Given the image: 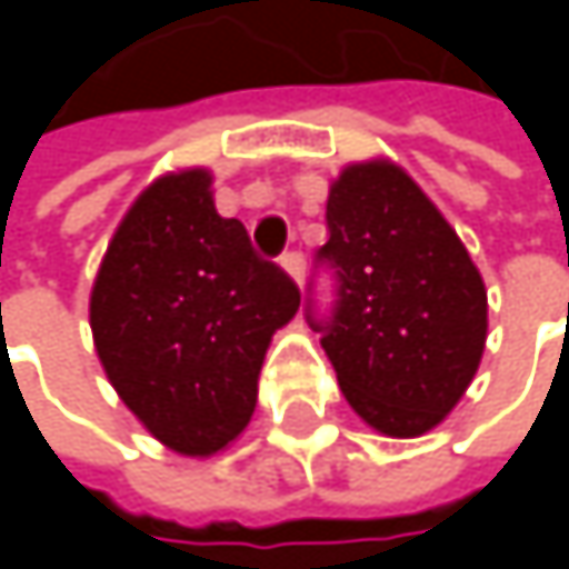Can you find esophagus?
Instances as JSON below:
<instances>
[{
    "label": "esophagus",
    "mask_w": 569,
    "mask_h": 569,
    "mask_svg": "<svg viewBox=\"0 0 569 569\" xmlns=\"http://www.w3.org/2000/svg\"><path fill=\"white\" fill-rule=\"evenodd\" d=\"M283 270L296 280V283H302V277H306V260H302V253L299 250H289V253H283Z\"/></svg>",
    "instance_id": "34e87169"
}]
</instances>
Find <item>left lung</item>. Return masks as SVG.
I'll return each mask as SVG.
<instances>
[{
    "instance_id": "1",
    "label": "left lung",
    "mask_w": 569,
    "mask_h": 569,
    "mask_svg": "<svg viewBox=\"0 0 569 569\" xmlns=\"http://www.w3.org/2000/svg\"><path fill=\"white\" fill-rule=\"evenodd\" d=\"M316 263L336 306L306 319L356 415L389 438L441 425L471 386L488 339V289L465 243L392 161L349 164L329 187Z\"/></svg>"
}]
</instances>
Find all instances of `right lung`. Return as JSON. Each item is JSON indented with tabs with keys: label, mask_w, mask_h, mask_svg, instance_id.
Here are the masks:
<instances>
[{
	"label": "right lung",
	"mask_w": 569,
	"mask_h": 569,
	"mask_svg": "<svg viewBox=\"0 0 569 569\" xmlns=\"http://www.w3.org/2000/svg\"><path fill=\"white\" fill-rule=\"evenodd\" d=\"M210 183L203 168L164 173L131 203L88 309L114 392L190 458L247 428L270 339L299 309V286L217 213Z\"/></svg>",
	"instance_id": "1"
}]
</instances>
